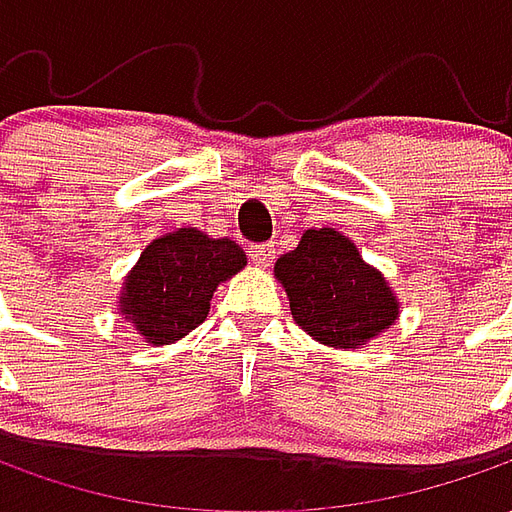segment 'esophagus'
<instances>
[{"instance_id":"esophagus-1","label":"esophagus","mask_w":512,"mask_h":512,"mask_svg":"<svg viewBox=\"0 0 512 512\" xmlns=\"http://www.w3.org/2000/svg\"><path fill=\"white\" fill-rule=\"evenodd\" d=\"M274 255H277V249L274 244H255L252 246V263L257 268H268L274 263Z\"/></svg>"}]
</instances>
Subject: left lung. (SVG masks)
<instances>
[{
	"label": "left lung",
	"mask_w": 512,
	"mask_h": 512,
	"mask_svg": "<svg viewBox=\"0 0 512 512\" xmlns=\"http://www.w3.org/2000/svg\"><path fill=\"white\" fill-rule=\"evenodd\" d=\"M290 315L312 340L329 348L367 345L400 318V301L348 235L315 227L274 266Z\"/></svg>",
	"instance_id": "8db88e82"
}]
</instances>
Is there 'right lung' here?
<instances>
[{
  "mask_svg": "<svg viewBox=\"0 0 512 512\" xmlns=\"http://www.w3.org/2000/svg\"><path fill=\"white\" fill-rule=\"evenodd\" d=\"M244 266V249L235 241L180 227L145 246L117 307L145 343L169 345L208 318L216 288Z\"/></svg>",
  "mask_w": 512,
  "mask_h": 512,
  "instance_id": "1",
  "label": "right lung"
}]
</instances>
